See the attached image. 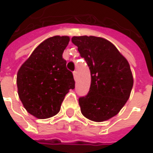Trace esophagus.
I'll return each mask as SVG.
<instances>
[{"instance_id": "obj_1", "label": "esophagus", "mask_w": 153, "mask_h": 153, "mask_svg": "<svg viewBox=\"0 0 153 153\" xmlns=\"http://www.w3.org/2000/svg\"><path fill=\"white\" fill-rule=\"evenodd\" d=\"M76 74H77L76 71H74V72H73V76H74V78H75V79L76 78Z\"/></svg>"}]
</instances>
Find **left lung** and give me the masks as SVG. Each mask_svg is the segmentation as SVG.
<instances>
[{
    "label": "left lung",
    "mask_w": 153,
    "mask_h": 153,
    "mask_svg": "<svg viewBox=\"0 0 153 153\" xmlns=\"http://www.w3.org/2000/svg\"><path fill=\"white\" fill-rule=\"evenodd\" d=\"M71 41L87 62L91 75L88 93L78 100L82 114L96 122L114 117L126 104L134 85L127 60L103 38L74 36Z\"/></svg>",
    "instance_id": "8db88e82"
}]
</instances>
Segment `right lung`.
<instances>
[{"instance_id": "obj_1", "label": "right lung", "mask_w": 153, "mask_h": 153, "mask_svg": "<svg viewBox=\"0 0 153 153\" xmlns=\"http://www.w3.org/2000/svg\"><path fill=\"white\" fill-rule=\"evenodd\" d=\"M68 36H54L37 46L17 73L18 95L24 108L38 119H47L60 110L65 95L75 88L63 52Z\"/></svg>"}]
</instances>
